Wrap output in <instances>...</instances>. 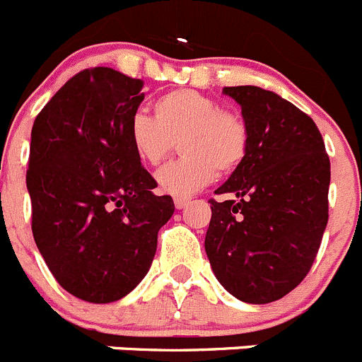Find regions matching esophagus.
I'll return each instance as SVG.
<instances>
[{"label": "esophagus", "instance_id": "esophagus-1", "mask_svg": "<svg viewBox=\"0 0 362 362\" xmlns=\"http://www.w3.org/2000/svg\"><path fill=\"white\" fill-rule=\"evenodd\" d=\"M174 204H175V209H177V210H183L185 206L188 204V199H179V197H177V199H174Z\"/></svg>", "mask_w": 362, "mask_h": 362}]
</instances>
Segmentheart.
Wrapping results in <instances>:
<instances>
[{
	"instance_id": "1",
	"label": "heart",
	"mask_w": 362,
	"mask_h": 362,
	"mask_svg": "<svg viewBox=\"0 0 362 362\" xmlns=\"http://www.w3.org/2000/svg\"><path fill=\"white\" fill-rule=\"evenodd\" d=\"M127 136L136 158L158 166L174 148L185 153L156 175L163 194L190 197L221 174L233 172L248 152V129L232 112L196 90H174L153 103V117L136 112L129 121Z\"/></svg>"
}]
</instances>
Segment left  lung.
Masks as SVG:
<instances>
[{"label": "left lung", "mask_w": 362, "mask_h": 362, "mask_svg": "<svg viewBox=\"0 0 362 362\" xmlns=\"http://www.w3.org/2000/svg\"><path fill=\"white\" fill-rule=\"evenodd\" d=\"M248 129V152L210 199L204 250L226 292L267 305L305 279L328 223L330 159L312 117L261 86H225Z\"/></svg>", "instance_id": "left-lung-1"}]
</instances>
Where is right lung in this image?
Instances as JSON below:
<instances>
[{
    "mask_svg": "<svg viewBox=\"0 0 362 362\" xmlns=\"http://www.w3.org/2000/svg\"><path fill=\"white\" fill-rule=\"evenodd\" d=\"M143 81L107 66L76 74L37 114L27 188L32 233L56 281L86 303H114L141 283L174 214L156 196L127 136Z\"/></svg>",
    "mask_w": 362,
    "mask_h": 362,
    "instance_id": "obj_1",
    "label": "right lung"
}]
</instances>
